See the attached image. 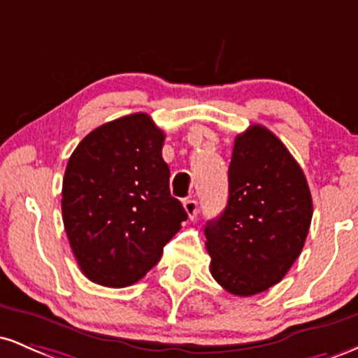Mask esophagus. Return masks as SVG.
I'll use <instances>...</instances> for the list:
<instances>
[{
    "instance_id": "1",
    "label": "esophagus",
    "mask_w": 358,
    "mask_h": 358,
    "mask_svg": "<svg viewBox=\"0 0 358 358\" xmlns=\"http://www.w3.org/2000/svg\"><path fill=\"white\" fill-rule=\"evenodd\" d=\"M183 208H185V212L188 213V219L193 220L196 217V212H199V202H196V200H193V199L185 200Z\"/></svg>"
}]
</instances>
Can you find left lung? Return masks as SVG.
Returning a JSON list of instances; mask_svg holds the SVG:
<instances>
[{
    "label": "left lung",
    "mask_w": 358,
    "mask_h": 358,
    "mask_svg": "<svg viewBox=\"0 0 358 358\" xmlns=\"http://www.w3.org/2000/svg\"><path fill=\"white\" fill-rule=\"evenodd\" d=\"M311 217L301 166L276 134L252 124L234 143L227 205L205 225L213 279L236 296L278 285L305 245Z\"/></svg>",
    "instance_id": "left-lung-1"
}]
</instances>
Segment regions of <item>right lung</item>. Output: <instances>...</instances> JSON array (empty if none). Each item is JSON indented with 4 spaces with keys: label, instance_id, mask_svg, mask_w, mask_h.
I'll list each match as a JSON object with an SVG mask.
<instances>
[{
    "label": "right lung",
    "instance_id": "right-lung-1",
    "mask_svg": "<svg viewBox=\"0 0 358 358\" xmlns=\"http://www.w3.org/2000/svg\"><path fill=\"white\" fill-rule=\"evenodd\" d=\"M165 133L145 113L90 131L69 158L62 219L77 264L92 282H138L187 220L170 195Z\"/></svg>",
    "mask_w": 358,
    "mask_h": 358
}]
</instances>
